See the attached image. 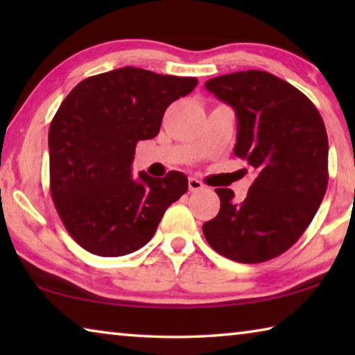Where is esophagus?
<instances>
[{"label": "esophagus", "instance_id": "esophagus-1", "mask_svg": "<svg viewBox=\"0 0 355 355\" xmlns=\"http://www.w3.org/2000/svg\"><path fill=\"white\" fill-rule=\"evenodd\" d=\"M188 186H189V191L191 192H199L203 189V183L199 182V180L194 178V177H189L188 178Z\"/></svg>", "mask_w": 355, "mask_h": 355}]
</instances>
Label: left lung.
Masks as SVG:
<instances>
[{
  "mask_svg": "<svg viewBox=\"0 0 355 355\" xmlns=\"http://www.w3.org/2000/svg\"><path fill=\"white\" fill-rule=\"evenodd\" d=\"M236 114L235 155L257 173L243 202L218 188L220 209L203 224L208 244L238 263H263L297 241L327 189L329 141L321 114L305 95L261 70L205 83Z\"/></svg>",
  "mask_w": 355,
  "mask_h": 355,
  "instance_id": "obj_1",
  "label": "left lung"
}]
</instances>
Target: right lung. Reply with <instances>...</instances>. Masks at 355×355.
Wrapping results in <instances>:
<instances>
[{"instance_id":"right-lung-1","label":"right lung","mask_w":355,"mask_h":355,"mask_svg":"<svg viewBox=\"0 0 355 355\" xmlns=\"http://www.w3.org/2000/svg\"><path fill=\"white\" fill-rule=\"evenodd\" d=\"M196 86L192 76L122 67L86 78L65 97L48 131L50 189L83 249L100 257L141 249L188 191L182 172L133 178L131 164L136 144L158 135L167 106Z\"/></svg>"}]
</instances>
